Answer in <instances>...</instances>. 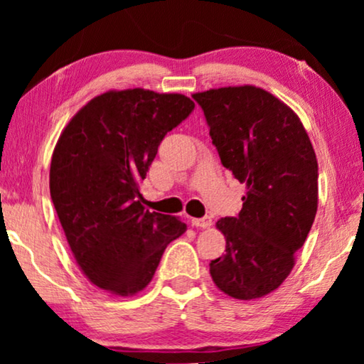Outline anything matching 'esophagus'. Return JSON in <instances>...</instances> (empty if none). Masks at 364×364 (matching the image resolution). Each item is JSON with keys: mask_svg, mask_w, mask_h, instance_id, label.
<instances>
[{"mask_svg": "<svg viewBox=\"0 0 364 364\" xmlns=\"http://www.w3.org/2000/svg\"><path fill=\"white\" fill-rule=\"evenodd\" d=\"M191 223L193 227H200V228H207L212 225V218L210 217H202V218H192Z\"/></svg>", "mask_w": 364, "mask_h": 364, "instance_id": "esophagus-1", "label": "esophagus"}]
</instances>
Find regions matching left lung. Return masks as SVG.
<instances>
[{"mask_svg":"<svg viewBox=\"0 0 364 364\" xmlns=\"http://www.w3.org/2000/svg\"><path fill=\"white\" fill-rule=\"evenodd\" d=\"M223 167L245 183L238 217L217 228L225 255L210 262V275L237 300L265 296L295 267L318 208V162L293 109L265 89L228 86L196 92Z\"/></svg>","mask_w":364,"mask_h":364,"instance_id":"1","label":"left lung"}]
</instances>
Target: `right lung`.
Segmentation results:
<instances>
[{
  "label": "right lung",
  "mask_w": 364,
  "mask_h": 364,
  "mask_svg": "<svg viewBox=\"0 0 364 364\" xmlns=\"http://www.w3.org/2000/svg\"><path fill=\"white\" fill-rule=\"evenodd\" d=\"M196 104L183 94L107 91L79 109L58 139L49 192L64 235L89 282L117 296L151 283L177 217L144 210L139 182L157 149Z\"/></svg>",
  "instance_id": "obj_1"
}]
</instances>
